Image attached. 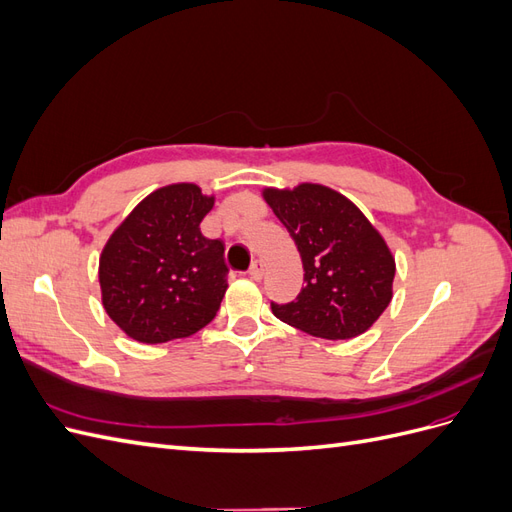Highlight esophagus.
<instances>
[{
    "mask_svg": "<svg viewBox=\"0 0 512 512\" xmlns=\"http://www.w3.org/2000/svg\"><path fill=\"white\" fill-rule=\"evenodd\" d=\"M262 275H265V265H262L260 260H254L252 267H250V277L258 282V280H262Z\"/></svg>",
    "mask_w": 512,
    "mask_h": 512,
    "instance_id": "esophagus-1",
    "label": "esophagus"
}]
</instances>
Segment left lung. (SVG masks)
Listing matches in <instances>:
<instances>
[{"mask_svg": "<svg viewBox=\"0 0 512 512\" xmlns=\"http://www.w3.org/2000/svg\"><path fill=\"white\" fill-rule=\"evenodd\" d=\"M262 198L297 243L303 262L299 297L273 314L322 339L365 333L393 299L395 258L352 200L320 183L265 188Z\"/></svg>", "mask_w": 512, "mask_h": 512, "instance_id": "obj_1", "label": "left lung"}]
</instances>
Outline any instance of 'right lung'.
Listing matches in <instances>:
<instances>
[{"label": "right lung", "instance_id": "1", "mask_svg": "<svg viewBox=\"0 0 512 512\" xmlns=\"http://www.w3.org/2000/svg\"><path fill=\"white\" fill-rule=\"evenodd\" d=\"M215 196L170 183L138 203L100 254L102 305L141 344L190 337L215 318L226 294L224 243L200 222Z\"/></svg>", "mask_w": 512, "mask_h": 512}]
</instances>
